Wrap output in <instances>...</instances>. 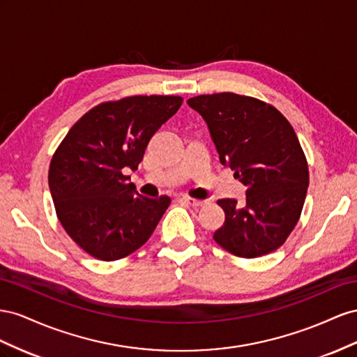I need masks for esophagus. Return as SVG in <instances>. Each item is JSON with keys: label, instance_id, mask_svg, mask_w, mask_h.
Masks as SVG:
<instances>
[{"label": "esophagus", "instance_id": "esophagus-1", "mask_svg": "<svg viewBox=\"0 0 357 357\" xmlns=\"http://www.w3.org/2000/svg\"><path fill=\"white\" fill-rule=\"evenodd\" d=\"M182 200H184L187 205H190V206H205L206 203H208V200H199V199H195V197H188V196H184L182 197Z\"/></svg>", "mask_w": 357, "mask_h": 357}]
</instances>
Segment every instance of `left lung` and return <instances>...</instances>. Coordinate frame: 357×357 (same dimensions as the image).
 I'll return each instance as SVG.
<instances>
[{"instance_id": "1", "label": "left lung", "mask_w": 357, "mask_h": 357, "mask_svg": "<svg viewBox=\"0 0 357 357\" xmlns=\"http://www.w3.org/2000/svg\"><path fill=\"white\" fill-rule=\"evenodd\" d=\"M222 166L235 172L245 206L217 203L226 213L213 241L233 256L254 259L280 248L296 226L310 184L308 162L290 122L261 100L233 93L192 97Z\"/></svg>"}]
</instances>
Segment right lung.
<instances>
[{"label":"right lung","instance_id":"1","mask_svg":"<svg viewBox=\"0 0 357 357\" xmlns=\"http://www.w3.org/2000/svg\"><path fill=\"white\" fill-rule=\"evenodd\" d=\"M182 105L178 96L106 101L80 118L49 166V188L67 235L89 256L114 261L151 238L170 197L139 195L124 170H136L151 137Z\"/></svg>","mask_w":357,"mask_h":357}]
</instances>
